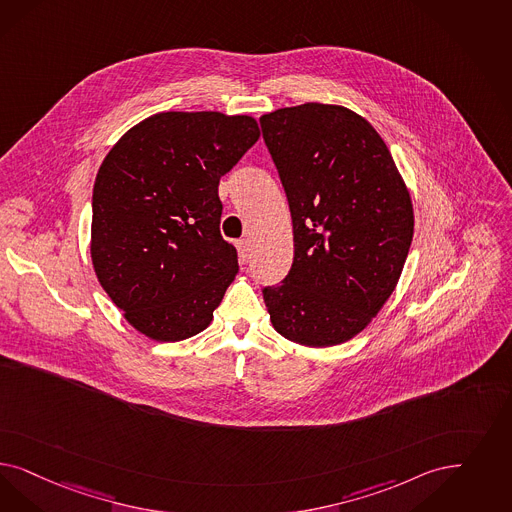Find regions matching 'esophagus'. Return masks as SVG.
<instances>
[{
	"label": "esophagus",
	"mask_w": 512,
	"mask_h": 512,
	"mask_svg": "<svg viewBox=\"0 0 512 512\" xmlns=\"http://www.w3.org/2000/svg\"><path fill=\"white\" fill-rule=\"evenodd\" d=\"M236 247H238L240 263L246 265L247 261H249V244H247L246 240H240V242H236Z\"/></svg>",
	"instance_id": "esophagus-1"
}]
</instances>
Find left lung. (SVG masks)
<instances>
[{
	"instance_id": "8db88e82",
	"label": "left lung",
	"mask_w": 512,
	"mask_h": 512,
	"mask_svg": "<svg viewBox=\"0 0 512 512\" xmlns=\"http://www.w3.org/2000/svg\"><path fill=\"white\" fill-rule=\"evenodd\" d=\"M287 194L295 257L263 289L274 329L327 348L359 335L401 278L412 200L388 145L352 109L308 102L261 117Z\"/></svg>"
}]
</instances>
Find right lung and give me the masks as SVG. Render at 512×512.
I'll return each instance as SVG.
<instances>
[{"instance_id":"1","label":"right lung","mask_w":512,"mask_h":512,"mask_svg":"<svg viewBox=\"0 0 512 512\" xmlns=\"http://www.w3.org/2000/svg\"><path fill=\"white\" fill-rule=\"evenodd\" d=\"M259 136L249 115L164 111L107 153L92 193L90 257L141 335L179 342L212 323L238 272L219 230V179Z\"/></svg>"}]
</instances>
